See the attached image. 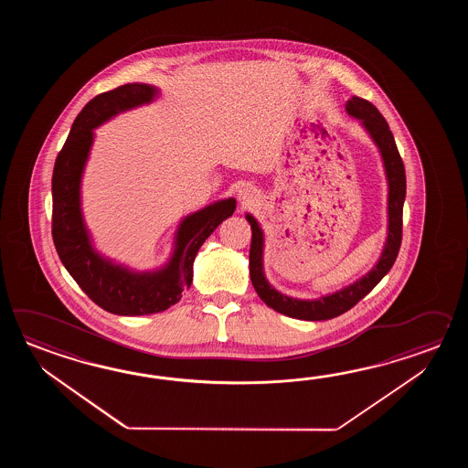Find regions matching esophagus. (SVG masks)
<instances>
[{"mask_svg": "<svg viewBox=\"0 0 468 468\" xmlns=\"http://www.w3.org/2000/svg\"><path fill=\"white\" fill-rule=\"evenodd\" d=\"M238 199L242 207H249V206H252L258 200V192H256L252 186H242L238 190Z\"/></svg>", "mask_w": 468, "mask_h": 468, "instance_id": "esophagus-1", "label": "esophagus"}]
</instances>
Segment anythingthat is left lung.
I'll return each instance as SVG.
<instances>
[{
	"label": "left lung",
	"mask_w": 468,
	"mask_h": 468,
	"mask_svg": "<svg viewBox=\"0 0 468 468\" xmlns=\"http://www.w3.org/2000/svg\"><path fill=\"white\" fill-rule=\"evenodd\" d=\"M346 112L349 117L359 120L361 127L367 130V133L378 147L379 155L383 160V167L388 182L387 240L377 264L355 282L316 299L291 298L282 294L274 286H271V282L266 279L264 232L261 229L256 218L246 214V219L252 229V240H250V250H249V274H250L252 286L256 289L259 298L262 299L269 308L289 318L304 319V321H324V319L336 318L365 298L369 291L388 274L389 269L397 261L398 250L401 244V228H403L401 224L403 202L407 196V177H405L403 160L399 157L397 144L387 120L383 119V115L373 103H369L368 100L353 97L346 101Z\"/></svg>",
	"instance_id": "left-lung-1"
}]
</instances>
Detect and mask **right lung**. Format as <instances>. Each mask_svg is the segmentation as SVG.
Wrapping results in <instances>:
<instances>
[{
  "instance_id": "add662e5",
  "label": "right lung",
  "mask_w": 468,
  "mask_h": 468,
  "mask_svg": "<svg viewBox=\"0 0 468 468\" xmlns=\"http://www.w3.org/2000/svg\"><path fill=\"white\" fill-rule=\"evenodd\" d=\"M157 97L159 90L152 85L127 83L90 100L71 125L51 179V234L60 261L95 304L119 316L154 314L179 303L192 282L200 246L236 210V199L229 197L186 216L176 230L169 261L152 271L130 269L95 249L81 212V177L95 140L93 130Z\"/></svg>"
}]
</instances>
